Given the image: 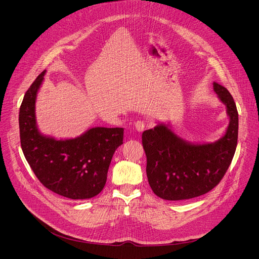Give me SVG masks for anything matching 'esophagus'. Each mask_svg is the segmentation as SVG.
Listing matches in <instances>:
<instances>
[{
    "instance_id": "34e87169",
    "label": "esophagus",
    "mask_w": 259,
    "mask_h": 259,
    "mask_svg": "<svg viewBox=\"0 0 259 259\" xmlns=\"http://www.w3.org/2000/svg\"><path fill=\"white\" fill-rule=\"evenodd\" d=\"M145 127H146V122L145 121H137V122H135V129L138 132L143 131Z\"/></svg>"
}]
</instances>
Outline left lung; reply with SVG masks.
Returning <instances> with one entry per match:
<instances>
[{
    "label": "left lung",
    "mask_w": 259,
    "mask_h": 259,
    "mask_svg": "<svg viewBox=\"0 0 259 259\" xmlns=\"http://www.w3.org/2000/svg\"><path fill=\"white\" fill-rule=\"evenodd\" d=\"M218 98L227 106L230 124L226 134L211 143H192L176 135L166 124L142 133L146 176L153 192L169 201L193 199L214 189L234 158L239 117L227 88L213 83Z\"/></svg>",
    "instance_id": "left-lung-1"
}]
</instances>
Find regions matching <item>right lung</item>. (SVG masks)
<instances>
[{"mask_svg": "<svg viewBox=\"0 0 259 259\" xmlns=\"http://www.w3.org/2000/svg\"><path fill=\"white\" fill-rule=\"evenodd\" d=\"M46 70L26 91L19 109L20 143L31 170L45 188L71 200L97 196L105 186L107 170L123 128L95 127L70 139H55L39 131L35 120L36 94Z\"/></svg>", "mask_w": 259, "mask_h": 259, "instance_id": "right-lung-1", "label": "right lung"}]
</instances>
